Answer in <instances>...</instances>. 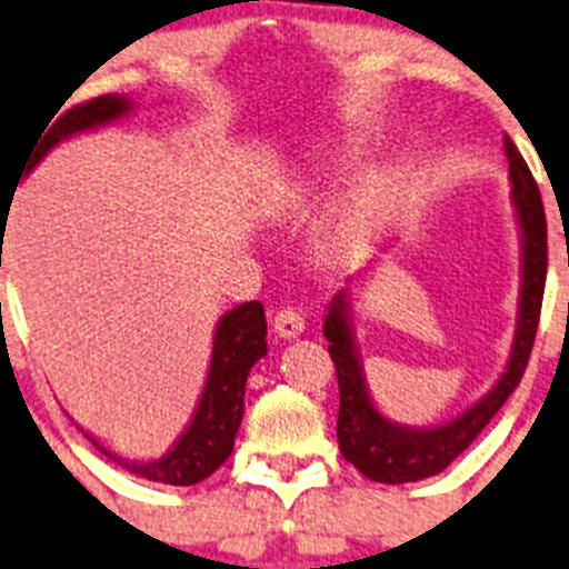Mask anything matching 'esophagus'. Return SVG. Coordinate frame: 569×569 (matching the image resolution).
<instances>
[{
	"instance_id": "1",
	"label": "esophagus",
	"mask_w": 569,
	"mask_h": 569,
	"mask_svg": "<svg viewBox=\"0 0 569 569\" xmlns=\"http://www.w3.org/2000/svg\"><path fill=\"white\" fill-rule=\"evenodd\" d=\"M272 327L283 341H295V338H300L302 330H306V319H302L297 311H291V308H283V311L274 313Z\"/></svg>"
}]
</instances>
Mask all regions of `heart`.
Instances as JSON below:
<instances>
[{
  "mask_svg": "<svg viewBox=\"0 0 569 569\" xmlns=\"http://www.w3.org/2000/svg\"><path fill=\"white\" fill-rule=\"evenodd\" d=\"M349 159H352L349 148L336 142V146L317 153L311 164L269 178L256 198L258 214L274 222L300 220V217L313 214L330 198V187L343 173ZM380 194L382 181H371L352 203L338 209L325 222L319 233V252L327 261H349L366 248L371 228H375Z\"/></svg>",
  "mask_w": 569,
  "mask_h": 569,
  "instance_id": "obj_1",
  "label": "heart"
}]
</instances>
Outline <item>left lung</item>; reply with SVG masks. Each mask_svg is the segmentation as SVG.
I'll return each mask as SVG.
<instances>
[{"instance_id":"1","label":"left lung","mask_w":569,"mask_h":569,"mask_svg":"<svg viewBox=\"0 0 569 569\" xmlns=\"http://www.w3.org/2000/svg\"><path fill=\"white\" fill-rule=\"evenodd\" d=\"M503 153L509 164V183H512V209L520 233V289H518V319H515L512 347L503 371L498 375L496 386L479 401L460 412L457 418L432 427H410L377 410L375 399L366 382L363 358H360L358 336H355V291L363 283L366 272L349 280L347 289L338 291L327 306L325 338L330 341L332 363L338 375V449L343 460L352 462L366 479L382 481V485H407L438 476L449 468L457 457L476 440V435L490 423V418L501 410L503 401L512 396L523 377L526 363L533 347L539 325V308H542L545 272H548V226L539 189L533 183L529 164L518 153L515 142L503 140Z\"/></svg>"}]
</instances>
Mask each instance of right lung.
<instances>
[{
    "instance_id": "right-lung-1",
    "label": "right lung",
    "mask_w": 569,
    "mask_h": 569,
    "mask_svg": "<svg viewBox=\"0 0 569 569\" xmlns=\"http://www.w3.org/2000/svg\"><path fill=\"white\" fill-rule=\"evenodd\" d=\"M134 101L129 96H99L68 109L57 120H49L43 140L32 148V159H27L21 173H32L51 148L60 146L62 140L96 131L101 126L114 123L134 112ZM4 222V220H2ZM267 355V317H263L261 302H242V306L226 311L214 327V343H211L209 371H206V386L200 391L198 405H194L192 418L178 435L176 443L153 460H129L112 451L109 446L96 440L93 435L84 432V438L112 457L114 462L123 465L129 473L142 476L148 481H162V485L189 487L203 481L206 476L214 473L222 462L231 457L233 440H237L239 423L244 416V386L252 366Z\"/></svg>"
}]
</instances>
